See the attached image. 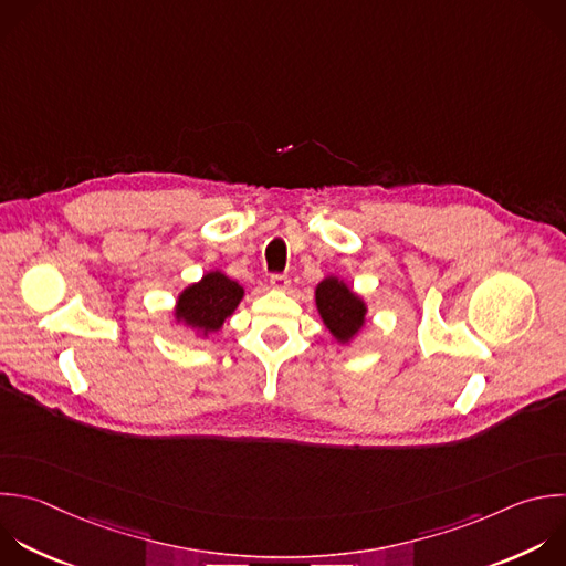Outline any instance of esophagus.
I'll use <instances>...</instances> for the list:
<instances>
[{"label":"esophagus","instance_id":"1","mask_svg":"<svg viewBox=\"0 0 566 566\" xmlns=\"http://www.w3.org/2000/svg\"><path fill=\"white\" fill-rule=\"evenodd\" d=\"M289 284H291V280H289V275H286V273H273V275H271V286H273V289H277V291H286V289H289Z\"/></svg>","mask_w":566,"mask_h":566}]
</instances>
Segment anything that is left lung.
<instances>
[{
  "instance_id": "1",
  "label": "left lung",
  "mask_w": 566,
  "mask_h": 566,
  "mask_svg": "<svg viewBox=\"0 0 566 566\" xmlns=\"http://www.w3.org/2000/svg\"><path fill=\"white\" fill-rule=\"evenodd\" d=\"M317 308L328 331L339 339L348 342L364 324V302L353 295L346 284L335 277H326L315 291Z\"/></svg>"
}]
</instances>
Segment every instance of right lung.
<instances>
[{
    "mask_svg": "<svg viewBox=\"0 0 566 566\" xmlns=\"http://www.w3.org/2000/svg\"><path fill=\"white\" fill-rule=\"evenodd\" d=\"M244 291L238 282L229 280L224 273L213 271L202 277L200 284L188 286L177 302L175 315L205 333L218 331L224 319L235 311Z\"/></svg>",
    "mask_w": 566,
    "mask_h": 566,
    "instance_id": "obj_1",
    "label": "right lung"
}]
</instances>
